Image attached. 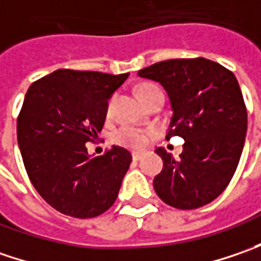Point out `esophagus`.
Here are the masks:
<instances>
[{"label": "esophagus", "instance_id": "1", "mask_svg": "<svg viewBox=\"0 0 261 261\" xmlns=\"http://www.w3.org/2000/svg\"><path fill=\"white\" fill-rule=\"evenodd\" d=\"M142 155H144L142 152H134V154H132V158H134L135 161H139V160L142 158Z\"/></svg>", "mask_w": 261, "mask_h": 261}]
</instances>
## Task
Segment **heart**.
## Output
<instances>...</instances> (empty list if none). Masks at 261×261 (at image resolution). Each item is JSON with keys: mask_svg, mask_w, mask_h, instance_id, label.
Instances as JSON below:
<instances>
[{"mask_svg": "<svg viewBox=\"0 0 261 261\" xmlns=\"http://www.w3.org/2000/svg\"><path fill=\"white\" fill-rule=\"evenodd\" d=\"M138 93H139V97L142 98L144 103L149 101L155 95L163 94L160 87L155 86V84H149V83L138 87ZM151 135H152V132H145V130H139L135 127L126 126V127H122L116 132L115 141L117 144L132 148V149H142L148 145Z\"/></svg>", "mask_w": 261, "mask_h": 261, "instance_id": "1", "label": "heart"}]
</instances>
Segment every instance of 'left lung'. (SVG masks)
I'll return each mask as SVG.
<instances>
[{
  "mask_svg": "<svg viewBox=\"0 0 261 261\" xmlns=\"http://www.w3.org/2000/svg\"><path fill=\"white\" fill-rule=\"evenodd\" d=\"M138 75L167 91L173 110L167 139H185L180 160L155 149L164 163L154 178L156 195L177 209L211 203L231 181L246 141L247 110L236 75L205 58L156 62Z\"/></svg>",
  "mask_w": 261,
  "mask_h": 261,
  "instance_id": "8db88e82",
  "label": "left lung"
}]
</instances>
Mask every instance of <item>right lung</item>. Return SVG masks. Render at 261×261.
Masks as SVG:
<instances>
[{
	"label": "right lung",
	"instance_id": "add662e5",
	"mask_svg": "<svg viewBox=\"0 0 261 261\" xmlns=\"http://www.w3.org/2000/svg\"><path fill=\"white\" fill-rule=\"evenodd\" d=\"M127 76L58 69L25 93L17 119L25 171L39 195L64 215H101L119 195L130 152L113 146L94 156L86 144L100 134L107 101Z\"/></svg>",
	"mask_w": 261,
	"mask_h": 261
}]
</instances>
